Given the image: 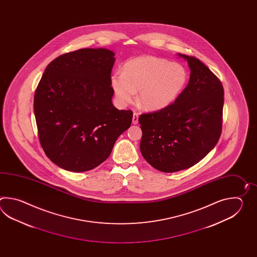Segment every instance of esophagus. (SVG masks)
<instances>
[{
	"label": "esophagus",
	"instance_id": "esophagus-1",
	"mask_svg": "<svg viewBox=\"0 0 257 257\" xmlns=\"http://www.w3.org/2000/svg\"><path fill=\"white\" fill-rule=\"evenodd\" d=\"M138 122H139V114L137 112H134L133 113V117H132V123L134 125H136V124H138Z\"/></svg>",
	"mask_w": 257,
	"mask_h": 257
}]
</instances>
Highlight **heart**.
Returning <instances> with one entry per match:
<instances>
[{
    "instance_id": "b5f03b06",
    "label": "heart",
    "mask_w": 257,
    "mask_h": 257,
    "mask_svg": "<svg viewBox=\"0 0 257 257\" xmlns=\"http://www.w3.org/2000/svg\"><path fill=\"white\" fill-rule=\"evenodd\" d=\"M187 72L178 63L154 56H141L126 61L122 73L111 76V85L121 104L138 101L147 109H161L172 104L186 85Z\"/></svg>"
}]
</instances>
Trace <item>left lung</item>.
Wrapping results in <instances>:
<instances>
[{"label": "left lung", "mask_w": 257, "mask_h": 257, "mask_svg": "<svg viewBox=\"0 0 257 257\" xmlns=\"http://www.w3.org/2000/svg\"><path fill=\"white\" fill-rule=\"evenodd\" d=\"M179 56L191 71L188 84L175 102L139 117L142 156L164 173L197 164L216 146L222 131V83L196 57Z\"/></svg>", "instance_id": "obj_1"}]
</instances>
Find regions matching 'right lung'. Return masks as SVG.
Masks as SVG:
<instances>
[{
    "label": "right lung",
    "mask_w": 257,
    "mask_h": 257,
    "mask_svg": "<svg viewBox=\"0 0 257 257\" xmlns=\"http://www.w3.org/2000/svg\"><path fill=\"white\" fill-rule=\"evenodd\" d=\"M114 55L105 49L64 53L47 66L39 81L34 96L39 142L60 168L97 167L131 126L133 112L112 104Z\"/></svg>",
    "instance_id": "1"
}]
</instances>
